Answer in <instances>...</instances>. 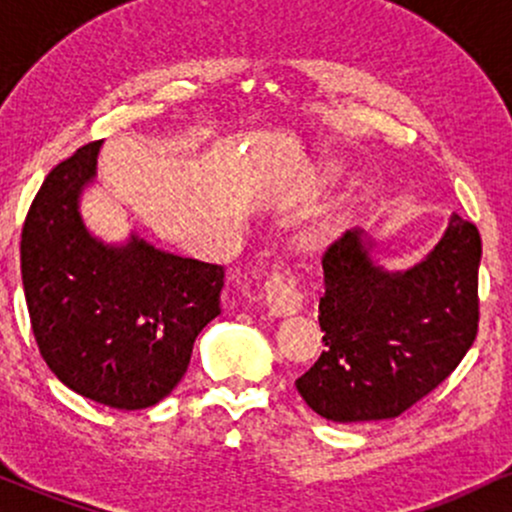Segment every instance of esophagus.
<instances>
[{
  "instance_id": "esophagus-1",
  "label": "esophagus",
  "mask_w": 512,
  "mask_h": 512,
  "mask_svg": "<svg viewBox=\"0 0 512 512\" xmlns=\"http://www.w3.org/2000/svg\"><path fill=\"white\" fill-rule=\"evenodd\" d=\"M268 309L273 314H295L302 307V292L290 268H278L263 285Z\"/></svg>"
}]
</instances>
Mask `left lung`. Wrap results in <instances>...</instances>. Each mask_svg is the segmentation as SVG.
Listing matches in <instances>:
<instances>
[{
	"mask_svg": "<svg viewBox=\"0 0 512 512\" xmlns=\"http://www.w3.org/2000/svg\"><path fill=\"white\" fill-rule=\"evenodd\" d=\"M360 229L321 256L324 350L297 377L309 409L336 423L396 418L452 375L479 331V229L457 212L418 266L387 273Z\"/></svg>",
	"mask_w": 512,
	"mask_h": 512,
	"instance_id": "obj_1",
	"label": "left lung"
}]
</instances>
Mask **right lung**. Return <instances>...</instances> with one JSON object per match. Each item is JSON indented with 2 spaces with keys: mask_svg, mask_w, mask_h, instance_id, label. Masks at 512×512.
I'll list each match as a JSON object with an SVG mask.
<instances>
[{
  "mask_svg": "<svg viewBox=\"0 0 512 512\" xmlns=\"http://www.w3.org/2000/svg\"><path fill=\"white\" fill-rule=\"evenodd\" d=\"M101 140L45 176L21 229L31 329L72 392L111 409H147L186 375L198 333L220 314L225 268L132 237L106 246L86 232L79 193L96 176Z\"/></svg>",
  "mask_w": 512,
  "mask_h": 512,
  "instance_id": "obj_1",
  "label": "right lung"
}]
</instances>
